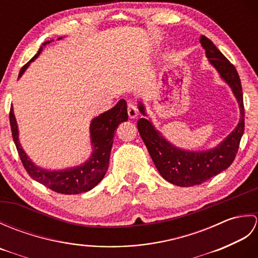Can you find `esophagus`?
<instances>
[{"label": "esophagus", "instance_id": "34e87169", "mask_svg": "<svg viewBox=\"0 0 258 258\" xmlns=\"http://www.w3.org/2000/svg\"><path fill=\"white\" fill-rule=\"evenodd\" d=\"M127 113H128V116L131 118H135L136 116H138V107H136L135 104L133 103H128L127 105Z\"/></svg>", "mask_w": 258, "mask_h": 258}]
</instances>
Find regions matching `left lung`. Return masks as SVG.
<instances>
[{"instance_id": "1", "label": "left lung", "mask_w": 258, "mask_h": 258, "mask_svg": "<svg viewBox=\"0 0 258 258\" xmlns=\"http://www.w3.org/2000/svg\"><path fill=\"white\" fill-rule=\"evenodd\" d=\"M201 44L206 57L217 71L221 79L231 87L239 106L240 118L231 133L220 144L206 151H187L173 145L165 139L151 119L142 117L138 130L157 171L167 182L187 187L204 183L231 166L238 151L239 142L244 134V103L242 84L236 69L206 36H201ZM140 112L147 116L144 104L139 101Z\"/></svg>"}]
</instances>
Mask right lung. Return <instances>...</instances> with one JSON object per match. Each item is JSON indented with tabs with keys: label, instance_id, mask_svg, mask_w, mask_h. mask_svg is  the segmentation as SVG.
I'll return each instance as SVG.
<instances>
[{
	"label": "right lung",
	"instance_id": "right-lung-1",
	"mask_svg": "<svg viewBox=\"0 0 258 258\" xmlns=\"http://www.w3.org/2000/svg\"><path fill=\"white\" fill-rule=\"evenodd\" d=\"M61 38L63 37H58V40H61ZM52 41L53 40L45 42L43 46H45ZM43 46L40 47V50L33 56L31 61L21 69L19 79L30 67V63L40 55ZM127 119V104L122 98L113 108L100 114L91 120L90 138L92 153L89 160L78 166L51 171V169L42 168L35 165L31 158L27 156L19 141V127L18 123H16L13 106H11L10 111V124L11 130H12L13 141L26 172L36 182L43 184L56 193L67 195L85 193V191L94 188L101 182L108 168L114 132L120 123L126 122Z\"/></svg>",
	"mask_w": 258,
	"mask_h": 258
}]
</instances>
